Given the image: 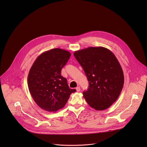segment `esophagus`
I'll list each match as a JSON object with an SVG mask.
<instances>
[{
	"mask_svg": "<svg viewBox=\"0 0 147 147\" xmlns=\"http://www.w3.org/2000/svg\"><path fill=\"white\" fill-rule=\"evenodd\" d=\"M76 90H77V92H79L80 91V87H76Z\"/></svg>",
	"mask_w": 147,
	"mask_h": 147,
	"instance_id": "34e87169",
	"label": "esophagus"
}]
</instances>
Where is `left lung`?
Returning a JSON list of instances; mask_svg holds the SVG:
<instances>
[{
    "mask_svg": "<svg viewBox=\"0 0 147 147\" xmlns=\"http://www.w3.org/2000/svg\"><path fill=\"white\" fill-rule=\"evenodd\" d=\"M74 56L89 82L83 96L96 111L109 108L118 98L124 84V74L115 55L108 49L89 47L77 51Z\"/></svg>",
    "mask_w": 147,
    "mask_h": 147,
    "instance_id": "obj_1",
    "label": "left lung"
}]
</instances>
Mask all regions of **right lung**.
<instances>
[{
  "label": "right lung",
  "instance_id": "add662e5",
  "mask_svg": "<svg viewBox=\"0 0 147 147\" xmlns=\"http://www.w3.org/2000/svg\"><path fill=\"white\" fill-rule=\"evenodd\" d=\"M71 53L55 48L41 53L35 60L28 76L30 92L39 108L54 112L65 107L71 93L66 78L61 70L69 60Z\"/></svg>",
  "mask_w": 147,
  "mask_h": 147
}]
</instances>
